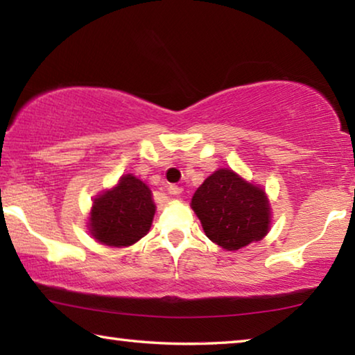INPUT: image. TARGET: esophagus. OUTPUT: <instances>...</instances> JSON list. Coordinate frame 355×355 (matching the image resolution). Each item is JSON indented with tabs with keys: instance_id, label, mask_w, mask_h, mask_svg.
I'll return each mask as SVG.
<instances>
[{
	"instance_id": "34e87169",
	"label": "esophagus",
	"mask_w": 355,
	"mask_h": 355,
	"mask_svg": "<svg viewBox=\"0 0 355 355\" xmlns=\"http://www.w3.org/2000/svg\"><path fill=\"white\" fill-rule=\"evenodd\" d=\"M182 188H178V186H171L169 188V194H172V196H180L182 194Z\"/></svg>"
}]
</instances>
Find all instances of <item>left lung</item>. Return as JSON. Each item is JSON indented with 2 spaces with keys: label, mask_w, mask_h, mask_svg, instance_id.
<instances>
[{
  "label": "left lung",
  "mask_w": 355,
  "mask_h": 355,
  "mask_svg": "<svg viewBox=\"0 0 355 355\" xmlns=\"http://www.w3.org/2000/svg\"><path fill=\"white\" fill-rule=\"evenodd\" d=\"M191 207L205 235L227 250L261 241L271 224L266 192L230 169L211 173L192 196Z\"/></svg>",
  "instance_id": "obj_1"
}]
</instances>
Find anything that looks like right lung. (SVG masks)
I'll return each mask as SVG.
<instances>
[{
	"instance_id": "obj_1",
	"label": "right lung",
	"mask_w": 355,
	"mask_h": 355,
	"mask_svg": "<svg viewBox=\"0 0 355 355\" xmlns=\"http://www.w3.org/2000/svg\"><path fill=\"white\" fill-rule=\"evenodd\" d=\"M155 209L148 186L127 173L112 189L95 197L89 228L98 243L127 248L147 235Z\"/></svg>"
}]
</instances>
